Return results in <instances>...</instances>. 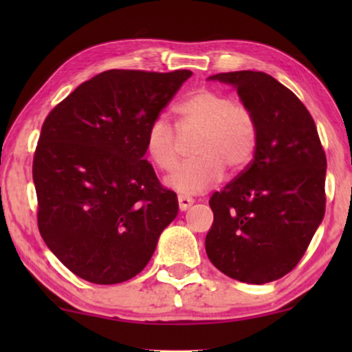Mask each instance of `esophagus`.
<instances>
[{
	"label": "esophagus",
	"mask_w": 352,
	"mask_h": 352,
	"mask_svg": "<svg viewBox=\"0 0 352 352\" xmlns=\"http://www.w3.org/2000/svg\"><path fill=\"white\" fill-rule=\"evenodd\" d=\"M177 201H179L181 211H186L192 204H194V199H192V197H187V195H177Z\"/></svg>",
	"instance_id": "esophagus-1"
}]
</instances>
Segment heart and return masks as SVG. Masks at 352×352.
<instances>
[{
    "instance_id": "heart-1",
    "label": "heart",
    "mask_w": 352,
    "mask_h": 352,
    "mask_svg": "<svg viewBox=\"0 0 352 352\" xmlns=\"http://www.w3.org/2000/svg\"><path fill=\"white\" fill-rule=\"evenodd\" d=\"M182 133L200 131L195 158L181 163L166 179L173 189L187 195L208 190L224 176L226 166L240 171L252 162L258 146V123L248 105L234 102L214 89H197L176 105ZM146 151L158 170L171 171L177 163V134L165 118L148 124Z\"/></svg>"
}]
</instances>
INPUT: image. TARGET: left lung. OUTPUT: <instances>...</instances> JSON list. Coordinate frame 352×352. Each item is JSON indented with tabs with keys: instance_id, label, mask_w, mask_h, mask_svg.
Returning <instances> with one entry per match:
<instances>
[{
	"instance_id": "8db88e82",
	"label": "left lung",
	"mask_w": 352,
	"mask_h": 352,
	"mask_svg": "<svg viewBox=\"0 0 352 352\" xmlns=\"http://www.w3.org/2000/svg\"><path fill=\"white\" fill-rule=\"evenodd\" d=\"M208 80L235 86L258 123L253 160L210 199V261L235 280L261 285L300 263L325 213L327 158L305 104L264 72Z\"/></svg>"
}]
</instances>
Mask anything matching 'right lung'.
I'll return each instance as SVG.
<instances>
[{"instance_id":"right-lung-1","label":"right lung","mask_w":352,"mask_h":352,"mask_svg":"<svg viewBox=\"0 0 352 352\" xmlns=\"http://www.w3.org/2000/svg\"><path fill=\"white\" fill-rule=\"evenodd\" d=\"M190 75L102 72L46 117L33 157L38 229L75 276L99 285L138 276L177 216L144 155L148 124Z\"/></svg>"}]
</instances>
